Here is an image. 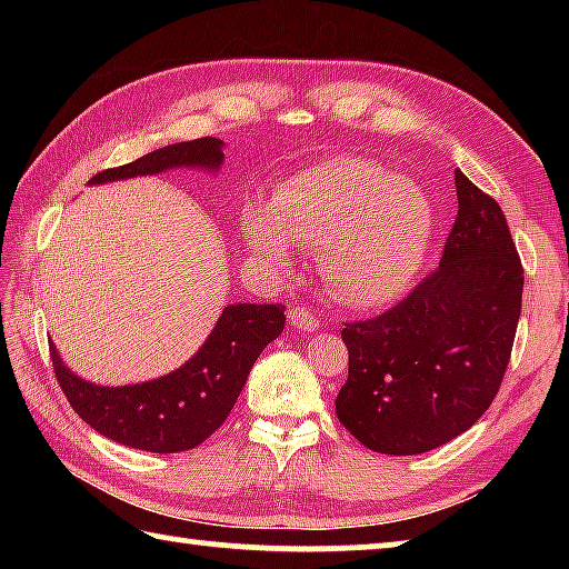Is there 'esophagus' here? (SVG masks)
Here are the masks:
<instances>
[{
    "instance_id": "34e87169",
    "label": "esophagus",
    "mask_w": 569,
    "mask_h": 569,
    "mask_svg": "<svg viewBox=\"0 0 569 569\" xmlns=\"http://www.w3.org/2000/svg\"><path fill=\"white\" fill-rule=\"evenodd\" d=\"M288 321H291L293 329L298 331H316L319 329V316H316L313 311H308V308L303 306H296L291 308V313H288Z\"/></svg>"
}]
</instances>
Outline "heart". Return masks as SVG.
<instances>
[{"mask_svg": "<svg viewBox=\"0 0 569 569\" xmlns=\"http://www.w3.org/2000/svg\"><path fill=\"white\" fill-rule=\"evenodd\" d=\"M429 198L369 160L336 158L298 172L273 192L266 216L248 220L250 246L283 266L286 240L319 248L329 291L353 308H383L413 283L427 256Z\"/></svg>", "mask_w": 569, "mask_h": 569, "instance_id": "1", "label": "heart"}]
</instances>
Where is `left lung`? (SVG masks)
<instances>
[{"label":"left lung","mask_w":569,"mask_h":569,"mask_svg":"<svg viewBox=\"0 0 569 569\" xmlns=\"http://www.w3.org/2000/svg\"><path fill=\"white\" fill-rule=\"evenodd\" d=\"M459 210L439 268L373 319L343 323L349 379L336 417L363 447L409 457L447 445L502 387L525 268L492 196L455 172Z\"/></svg>","instance_id":"8db88e82"}]
</instances>
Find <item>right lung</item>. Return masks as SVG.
Segmentation results:
<instances>
[{"mask_svg": "<svg viewBox=\"0 0 569 569\" xmlns=\"http://www.w3.org/2000/svg\"><path fill=\"white\" fill-rule=\"evenodd\" d=\"M223 142L198 138L178 142L128 162L102 170L90 182L152 176L168 168H218ZM281 303H236L223 308L216 329L192 359L178 371L132 387H98L67 369L50 343L54 377L60 381L77 417L94 431L124 447L172 455L196 449L228 419L243 391L250 369L261 351L283 331Z\"/></svg>", "mask_w": 569, "mask_h": 569, "instance_id": "1", "label": "right lung"}]
</instances>
